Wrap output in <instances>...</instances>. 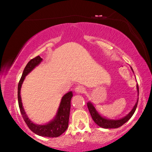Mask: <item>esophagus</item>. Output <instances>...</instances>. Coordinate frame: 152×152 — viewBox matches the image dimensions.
I'll return each instance as SVG.
<instances>
[{
  "label": "esophagus",
  "mask_w": 152,
  "mask_h": 152,
  "mask_svg": "<svg viewBox=\"0 0 152 152\" xmlns=\"http://www.w3.org/2000/svg\"><path fill=\"white\" fill-rule=\"evenodd\" d=\"M85 91V88L83 86H77L75 88V92L77 94H83Z\"/></svg>",
  "instance_id": "1"
}]
</instances>
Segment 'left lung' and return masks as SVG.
<instances>
[{"instance_id":"left-lung-1","label":"left lung","mask_w":152,"mask_h":152,"mask_svg":"<svg viewBox=\"0 0 152 152\" xmlns=\"http://www.w3.org/2000/svg\"><path fill=\"white\" fill-rule=\"evenodd\" d=\"M132 70L133 71V69H132ZM137 88L138 93H139V86H138V84L137 86ZM138 101H139V98H138L137 102H136L135 105H134L133 109H132V111H131L126 116H124V118H121V119H118V120L109 119V118L103 117V116H102L99 114L98 111L96 110L95 107H94L93 104H92L91 102H88V104H87V106H88V111H89L91 116L92 118H93L94 121L95 122L98 126L104 129H116L122 126L123 124H124L126 123V121H128L131 118V117L133 116V114H134V112H135L136 111V109H137V107Z\"/></svg>"}]
</instances>
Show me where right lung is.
I'll return each mask as SVG.
<instances>
[{
  "instance_id": "obj_1",
  "label": "right lung",
  "mask_w": 152,
  "mask_h": 152,
  "mask_svg": "<svg viewBox=\"0 0 152 152\" xmlns=\"http://www.w3.org/2000/svg\"><path fill=\"white\" fill-rule=\"evenodd\" d=\"M42 60L43 59L39 56H38L35 57L34 58L31 59L24 69L21 78L19 81L18 86V101L19 109H20V113H21V115L26 124L34 133L37 134V135L41 136V137H58L61 135L64 132H66L68 126H69L71 99L73 97L72 91L68 92L62 97L61 102L60 106H59L56 116L53 120H51L48 124L44 125L36 124L29 119L26 114L25 110L23 107L21 97L20 95V88H21L22 83L25 79V77L36 66H37L42 61Z\"/></svg>"
}]
</instances>
